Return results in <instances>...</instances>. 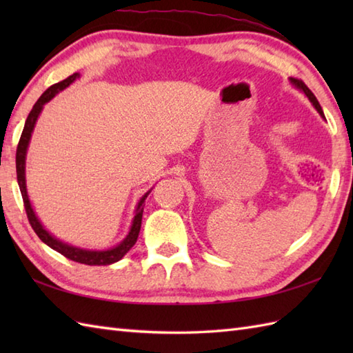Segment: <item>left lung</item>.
Instances as JSON below:
<instances>
[{
	"mask_svg": "<svg viewBox=\"0 0 353 353\" xmlns=\"http://www.w3.org/2000/svg\"><path fill=\"white\" fill-rule=\"evenodd\" d=\"M290 81H291V83L294 85L297 89H301V91H302L306 97H308V100L312 103V106L317 109V112L321 115V118H325V114H323V110H321L320 103H319V100L316 99V95H314V94L311 92V89H310L308 86H306L302 80H299V79H292V77H291Z\"/></svg>",
	"mask_w": 353,
	"mask_h": 353,
	"instance_id": "8db88e82",
	"label": "left lung"
}]
</instances>
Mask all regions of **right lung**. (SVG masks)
I'll list each match as a JSON object with an SVG mask.
<instances>
[{
    "label": "right lung",
    "instance_id": "1",
    "mask_svg": "<svg viewBox=\"0 0 353 353\" xmlns=\"http://www.w3.org/2000/svg\"><path fill=\"white\" fill-rule=\"evenodd\" d=\"M79 77H80V74L76 72V74H72V76H70L68 79H65L62 81H59V83L50 86L47 91H45L39 97V100L34 103L33 109L30 110L26 125H24V130H22V134L19 138V144H18V148H17V177H18V185H19V190H21V194H22V200H24L27 219H28L30 224H32L33 230L36 232V235L41 238V241H43L48 247H51L52 250H56L61 254H63L65 258L80 262V264L110 265V264H114V262L121 259L124 254L134 245V243H137L139 230H141V221H142V212H144V203H145V199L150 194V191L147 194H144L142 199L139 200V203L137 206V211H134V216H133V221H132V228L129 230V235H127L121 243H119L115 247H112V249H109V250H86V249H80V247H74V245L66 244V243L61 241V239H57L56 236H52L48 230H45V228L42 226V223L37 220V216H36L33 208H32V203H30L28 194H27V186H26V154H27L30 138H32V133H33V129H34V124L37 121V117H39V114L42 112L45 103H48L57 92L63 91L65 88H68L72 83V81L79 79Z\"/></svg>",
    "mask_w": 353,
    "mask_h": 353
}]
</instances>
